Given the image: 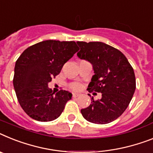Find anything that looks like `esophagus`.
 I'll return each mask as SVG.
<instances>
[{
    "label": "esophagus",
    "mask_w": 153,
    "mask_h": 153,
    "mask_svg": "<svg viewBox=\"0 0 153 153\" xmlns=\"http://www.w3.org/2000/svg\"><path fill=\"white\" fill-rule=\"evenodd\" d=\"M73 97H78V96H79V93H76V92H74L72 94Z\"/></svg>",
    "instance_id": "1"
}]
</instances>
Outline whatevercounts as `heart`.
Segmentation results:
<instances>
[{
    "label": "heart",
    "mask_w": 153,
    "mask_h": 153,
    "mask_svg": "<svg viewBox=\"0 0 153 153\" xmlns=\"http://www.w3.org/2000/svg\"><path fill=\"white\" fill-rule=\"evenodd\" d=\"M71 88L74 90H78L79 88H81V85L79 83H73L71 85Z\"/></svg>",
    "instance_id": "obj_1"
}]
</instances>
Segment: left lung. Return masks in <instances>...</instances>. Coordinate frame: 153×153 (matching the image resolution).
<instances>
[{"label": "left lung", "mask_w": 153, "mask_h": 153, "mask_svg": "<svg viewBox=\"0 0 153 153\" xmlns=\"http://www.w3.org/2000/svg\"><path fill=\"white\" fill-rule=\"evenodd\" d=\"M77 44L80 47L77 56L92 64L94 71L87 90L102 93L100 100H94L92 97L91 104L82 109L81 113L91 123L112 122L125 111L134 95V70L122 53L110 45L79 41Z\"/></svg>", "instance_id": "obj_1"}]
</instances>
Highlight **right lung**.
I'll list each match as a JSON object with an SVG mask.
<instances>
[{
	"mask_svg": "<svg viewBox=\"0 0 153 153\" xmlns=\"http://www.w3.org/2000/svg\"><path fill=\"white\" fill-rule=\"evenodd\" d=\"M78 51L74 41L50 39L28 47L20 55L13 85L19 104L30 117L47 122L60 117L72 94L65 90L53 92L48 83Z\"/></svg>",
	"mask_w": 153,
	"mask_h": 153,
	"instance_id": "right-lung-1",
	"label": "right lung"
}]
</instances>
